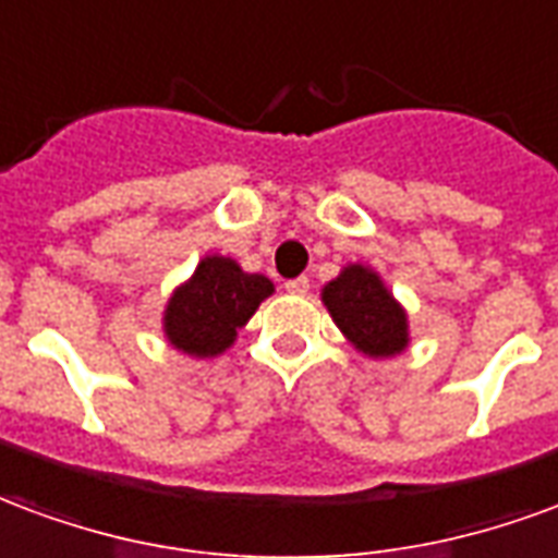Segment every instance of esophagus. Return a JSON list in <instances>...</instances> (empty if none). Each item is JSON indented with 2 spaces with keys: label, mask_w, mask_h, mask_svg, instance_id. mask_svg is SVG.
<instances>
[{
  "label": "esophagus",
  "mask_w": 558,
  "mask_h": 558,
  "mask_svg": "<svg viewBox=\"0 0 558 558\" xmlns=\"http://www.w3.org/2000/svg\"><path fill=\"white\" fill-rule=\"evenodd\" d=\"M284 291H288V294H294V296H306L308 279H306V276H296V279H288V282H284Z\"/></svg>",
  "instance_id": "34e87169"
}]
</instances>
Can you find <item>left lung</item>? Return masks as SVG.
<instances>
[{
	"label": "left lung",
	"instance_id": "8db88e82",
	"mask_svg": "<svg viewBox=\"0 0 558 558\" xmlns=\"http://www.w3.org/2000/svg\"><path fill=\"white\" fill-rule=\"evenodd\" d=\"M320 300L344 339L365 356L386 360L408 348V312L372 267L348 264L332 282L324 284Z\"/></svg>",
	"mask_w": 558,
	"mask_h": 558
}]
</instances>
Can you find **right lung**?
Masks as SVG:
<instances>
[{
  "label": "right lung",
  "instance_id": "obj_1",
  "mask_svg": "<svg viewBox=\"0 0 558 558\" xmlns=\"http://www.w3.org/2000/svg\"><path fill=\"white\" fill-rule=\"evenodd\" d=\"M274 282L262 274H243L238 262L205 255L195 274L174 288L162 312V332L172 348L207 360L234 344L238 329L255 315Z\"/></svg>",
  "mask_w": 558,
  "mask_h": 558
}]
</instances>
